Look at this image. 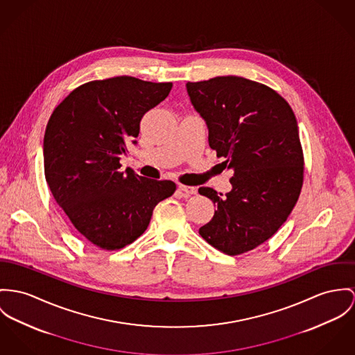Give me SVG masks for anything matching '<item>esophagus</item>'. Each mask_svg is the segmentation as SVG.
I'll use <instances>...</instances> for the list:
<instances>
[{
    "mask_svg": "<svg viewBox=\"0 0 355 355\" xmlns=\"http://www.w3.org/2000/svg\"><path fill=\"white\" fill-rule=\"evenodd\" d=\"M178 188H180V191H184L185 194H196V193H197V189H196L194 187H187V185H180Z\"/></svg>",
    "mask_w": 355,
    "mask_h": 355,
    "instance_id": "esophagus-1",
    "label": "esophagus"
}]
</instances>
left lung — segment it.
I'll list each match as a JSON object with an SVG mask.
<instances>
[{"instance_id": "obj_1", "label": "left lung", "mask_w": 355, "mask_h": 355, "mask_svg": "<svg viewBox=\"0 0 355 355\" xmlns=\"http://www.w3.org/2000/svg\"><path fill=\"white\" fill-rule=\"evenodd\" d=\"M191 104L207 121L209 147L232 168V191L198 193L216 207L198 232L218 251L241 255L270 239L293 211L304 181L297 120L272 87L243 77L188 82Z\"/></svg>"}]
</instances>
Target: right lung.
Wrapping results in <instances>:
<instances>
[{
    "instance_id": "1",
    "label": "right lung",
    "mask_w": 355,
    "mask_h": 355,
    "mask_svg": "<svg viewBox=\"0 0 355 355\" xmlns=\"http://www.w3.org/2000/svg\"><path fill=\"white\" fill-rule=\"evenodd\" d=\"M171 82L114 77L83 83L55 108L44 134V175L77 231L103 250L131 245L147 230L173 181L121 170L140 120L168 96Z\"/></svg>"
}]
</instances>
